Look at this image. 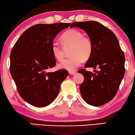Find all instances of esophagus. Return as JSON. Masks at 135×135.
Segmentation results:
<instances>
[{"instance_id": "34e87169", "label": "esophagus", "mask_w": 135, "mask_h": 135, "mask_svg": "<svg viewBox=\"0 0 135 135\" xmlns=\"http://www.w3.org/2000/svg\"><path fill=\"white\" fill-rule=\"evenodd\" d=\"M69 74H71V75H74V74H75V73H76V71H69Z\"/></svg>"}]
</instances>
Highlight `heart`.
Masks as SVG:
<instances>
[{
    "label": "heart",
    "mask_w": 135,
    "mask_h": 135,
    "mask_svg": "<svg viewBox=\"0 0 135 135\" xmlns=\"http://www.w3.org/2000/svg\"><path fill=\"white\" fill-rule=\"evenodd\" d=\"M60 40L64 47L71 45L69 58L64 59L59 64L61 69L73 71L80 66L83 60H88L93 52V44L90 38L83 36V34L77 29H69L62 33ZM53 56L57 60L61 61L63 58L62 47L57 42H53L51 46Z\"/></svg>",
    "instance_id": "1"
}]
</instances>
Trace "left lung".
Wrapping results in <instances>:
<instances>
[{"instance_id":"obj_1","label":"left lung","mask_w":135,"mask_h":135,"mask_svg":"<svg viewBox=\"0 0 135 135\" xmlns=\"http://www.w3.org/2000/svg\"><path fill=\"white\" fill-rule=\"evenodd\" d=\"M77 27L87 33L93 44V52L85 68H93L95 73L80 69L84 77L80 91L85 101L101 106L112 100L125 74V55L112 31L97 21L74 22L71 28Z\"/></svg>"}]
</instances>
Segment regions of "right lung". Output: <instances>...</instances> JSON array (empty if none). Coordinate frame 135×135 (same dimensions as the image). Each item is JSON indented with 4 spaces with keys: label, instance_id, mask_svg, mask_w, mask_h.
<instances>
[{
    "label": "right lung",
    "instance_id": "right-lung-1",
    "mask_svg": "<svg viewBox=\"0 0 135 135\" xmlns=\"http://www.w3.org/2000/svg\"><path fill=\"white\" fill-rule=\"evenodd\" d=\"M71 23L38 24L23 33L10 53V71L20 95L37 107H44L58 96L68 71L47 70L56 65L51 51L53 39Z\"/></svg>",
    "mask_w": 135,
    "mask_h": 135
}]
</instances>
